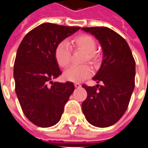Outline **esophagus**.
Masks as SVG:
<instances>
[{
	"mask_svg": "<svg viewBox=\"0 0 148 148\" xmlns=\"http://www.w3.org/2000/svg\"><path fill=\"white\" fill-rule=\"evenodd\" d=\"M74 86L76 87V88H80V87H81V84L76 82V83H74Z\"/></svg>",
	"mask_w": 148,
	"mask_h": 148,
	"instance_id": "34e87169",
	"label": "esophagus"
}]
</instances>
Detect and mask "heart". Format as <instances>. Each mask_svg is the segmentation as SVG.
<instances>
[{"label":"heart","instance_id":"b5f03b06","mask_svg":"<svg viewBox=\"0 0 148 148\" xmlns=\"http://www.w3.org/2000/svg\"><path fill=\"white\" fill-rule=\"evenodd\" d=\"M74 48L79 49L86 52L84 61H88L92 64H96L99 60V55L95 52L97 44L93 37L88 35H81L73 39ZM71 48L66 41L58 43L55 50V60L59 66L66 68L71 62ZM93 74V71L88 65L72 66L68 68L63 74L66 80L73 82H80L90 77Z\"/></svg>","mask_w":148,"mask_h":148}]
</instances>
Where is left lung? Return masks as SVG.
Returning a JSON list of instances; mask_svg holds the SVG:
<instances>
[{"mask_svg":"<svg viewBox=\"0 0 148 148\" xmlns=\"http://www.w3.org/2000/svg\"><path fill=\"white\" fill-rule=\"evenodd\" d=\"M101 46L103 59L93 80L102 85L82 87L87 98L82 104L87 121L98 127L116 123L127 110L135 88L136 62L126 40L106 27H82Z\"/></svg>","mask_w":148,"mask_h":148,"instance_id":"obj_1","label":"left lung"}]
</instances>
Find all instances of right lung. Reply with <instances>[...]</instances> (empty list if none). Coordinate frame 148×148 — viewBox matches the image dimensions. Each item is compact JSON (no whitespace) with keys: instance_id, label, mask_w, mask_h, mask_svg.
Masks as SVG:
<instances>
[{"instance_id":"obj_1","label":"right lung","mask_w":148,"mask_h":148,"mask_svg":"<svg viewBox=\"0 0 148 148\" xmlns=\"http://www.w3.org/2000/svg\"><path fill=\"white\" fill-rule=\"evenodd\" d=\"M79 29L44 23L29 32L18 47L13 70L16 93L24 115L36 126L57 124L74 92L73 82H52L62 74L55 50Z\"/></svg>"}]
</instances>
